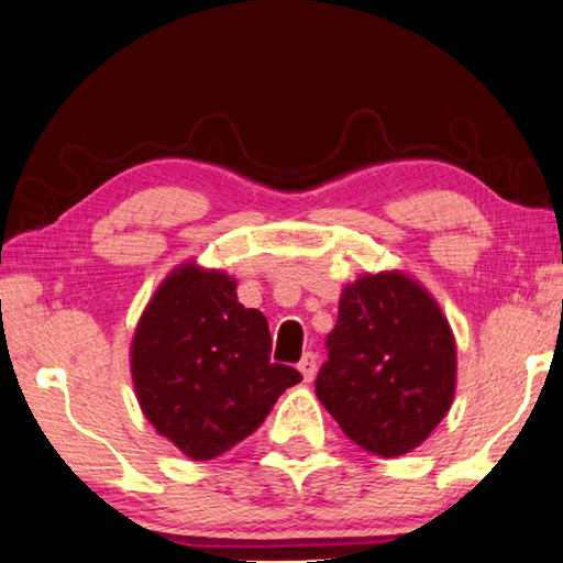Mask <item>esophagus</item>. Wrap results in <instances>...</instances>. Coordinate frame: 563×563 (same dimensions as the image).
<instances>
[{"instance_id":"esophagus-1","label":"esophagus","mask_w":563,"mask_h":563,"mask_svg":"<svg viewBox=\"0 0 563 563\" xmlns=\"http://www.w3.org/2000/svg\"><path fill=\"white\" fill-rule=\"evenodd\" d=\"M298 369H300V375H303L306 383H311L313 375H316V354L313 352H306L303 357H300V362H298Z\"/></svg>"}]
</instances>
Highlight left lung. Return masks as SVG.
<instances>
[{"label": "left lung", "mask_w": 563, "mask_h": 563, "mask_svg": "<svg viewBox=\"0 0 563 563\" xmlns=\"http://www.w3.org/2000/svg\"><path fill=\"white\" fill-rule=\"evenodd\" d=\"M327 352L316 395L369 454H408L449 413L454 334L437 300L406 275H364L344 288Z\"/></svg>", "instance_id": "obj_1"}]
</instances>
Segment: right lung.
Segmentation results:
<instances>
[{"label": "right lung", "mask_w": 563, "mask_h": 563, "mask_svg": "<svg viewBox=\"0 0 563 563\" xmlns=\"http://www.w3.org/2000/svg\"><path fill=\"white\" fill-rule=\"evenodd\" d=\"M273 339L236 283L196 265L157 288L132 342V379L147 421L196 462L255 433L300 372L271 360Z\"/></svg>", "instance_id": "obj_1"}]
</instances>
